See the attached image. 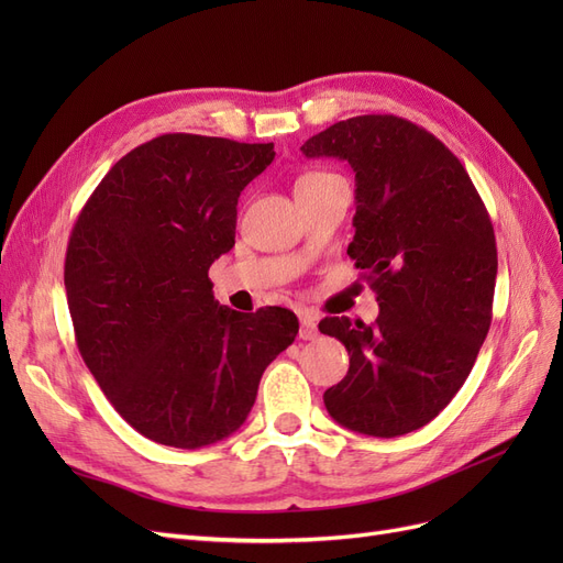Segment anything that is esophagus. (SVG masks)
Masks as SVG:
<instances>
[{
	"label": "esophagus",
	"instance_id": "obj_1",
	"mask_svg": "<svg viewBox=\"0 0 563 563\" xmlns=\"http://www.w3.org/2000/svg\"><path fill=\"white\" fill-rule=\"evenodd\" d=\"M317 335H319L317 317L310 314V312H302V314H300V338H302V340H314Z\"/></svg>",
	"mask_w": 563,
	"mask_h": 563
}]
</instances>
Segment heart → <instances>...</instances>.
I'll list each match as a JSON object with an SVG mask.
<instances>
[{
	"mask_svg": "<svg viewBox=\"0 0 563 563\" xmlns=\"http://www.w3.org/2000/svg\"><path fill=\"white\" fill-rule=\"evenodd\" d=\"M323 176H333V174H321V172H314V174H305L298 183H305V180H314V178H323Z\"/></svg>",
	"mask_w": 563,
	"mask_h": 563,
	"instance_id": "b5f03b06",
	"label": "heart"
}]
</instances>
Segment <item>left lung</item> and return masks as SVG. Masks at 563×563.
I'll return each mask as SVG.
<instances>
[{
	"label": "left lung",
	"instance_id": "obj_1",
	"mask_svg": "<svg viewBox=\"0 0 563 563\" xmlns=\"http://www.w3.org/2000/svg\"><path fill=\"white\" fill-rule=\"evenodd\" d=\"M300 150L352 166L347 255L380 305L376 323L319 321L350 354L323 404L347 430L408 434L457 395L490 329L498 249L488 211L453 152L395 114L345 119Z\"/></svg>",
	"mask_w": 563,
	"mask_h": 563
}]
</instances>
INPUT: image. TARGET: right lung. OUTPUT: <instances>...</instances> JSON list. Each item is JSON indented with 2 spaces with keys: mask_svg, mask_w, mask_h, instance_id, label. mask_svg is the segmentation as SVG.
<instances>
[{
  "mask_svg": "<svg viewBox=\"0 0 563 563\" xmlns=\"http://www.w3.org/2000/svg\"><path fill=\"white\" fill-rule=\"evenodd\" d=\"M272 159V143L157 135L110 168L73 228L65 294L81 360L157 444L201 449L240 430L298 335L291 310H230L209 279L234 246L236 199Z\"/></svg>",
  "mask_w": 563,
  "mask_h": 563,
  "instance_id": "obj_1",
  "label": "right lung"
}]
</instances>
